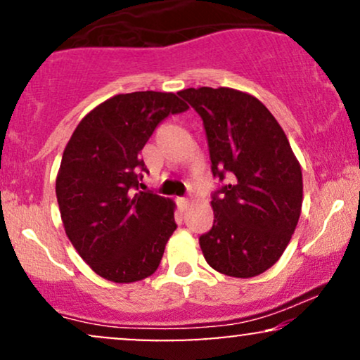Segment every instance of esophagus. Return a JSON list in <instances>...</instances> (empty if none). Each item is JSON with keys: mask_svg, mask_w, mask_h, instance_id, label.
Segmentation results:
<instances>
[{"mask_svg": "<svg viewBox=\"0 0 360 360\" xmlns=\"http://www.w3.org/2000/svg\"><path fill=\"white\" fill-rule=\"evenodd\" d=\"M177 205H179L183 210H186L189 206V200H186V198H177Z\"/></svg>", "mask_w": 360, "mask_h": 360, "instance_id": "34e87169", "label": "esophagus"}]
</instances>
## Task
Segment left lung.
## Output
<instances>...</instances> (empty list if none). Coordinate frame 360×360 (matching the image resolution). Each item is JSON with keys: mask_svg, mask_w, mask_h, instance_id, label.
<instances>
[{"mask_svg": "<svg viewBox=\"0 0 360 360\" xmlns=\"http://www.w3.org/2000/svg\"><path fill=\"white\" fill-rule=\"evenodd\" d=\"M200 113L212 172L213 226L200 237L206 262L232 278H254L278 262L295 233L303 174L278 120L257 98L232 88L179 91Z\"/></svg>", "mask_w": 360, "mask_h": 360, "instance_id": "obj_1", "label": "left lung"}]
</instances>
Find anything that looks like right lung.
<instances>
[{
    "label": "right lung",
    "mask_w": 360,
    "mask_h": 360,
    "mask_svg": "<svg viewBox=\"0 0 360 360\" xmlns=\"http://www.w3.org/2000/svg\"><path fill=\"white\" fill-rule=\"evenodd\" d=\"M188 108L174 93L117 94L81 120L64 148L56 194L65 235L111 283L154 274L174 233V201L137 191L147 171L140 152L164 118Z\"/></svg>",
    "instance_id": "right-lung-1"
}]
</instances>
